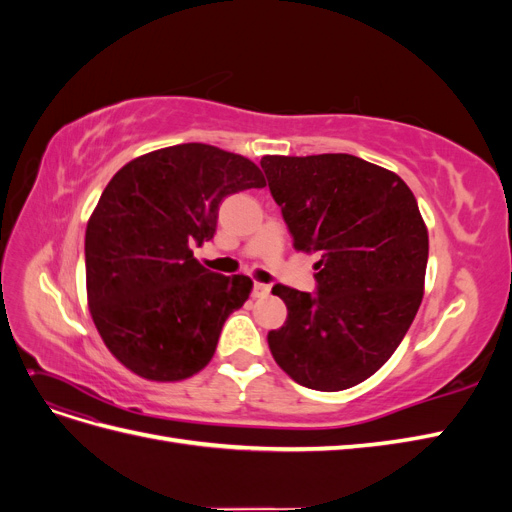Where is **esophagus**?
<instances>
[{
	"label": "esophagus",
	"instance_id": "esophagus-1",
	"mask_svg": "<svg viewBox=\"0 0 512 512\" xmlns=\"http://www.w3.org/2000/svg\"><path fill=\"white\" fill-rule=\"evenodd\" d=\"M269 292H271V286H269V284H262V282H256V284H254V290H252V294H254L256 299L269 297Z\"/></svg>",
	"mask_w": 512,
	"mask_h": 512
}]
</instances>
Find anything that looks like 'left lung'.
<instances>
[{"label": "left lung", "instance_id": "1", "mask_svg": "<svg viewBox=\"0 0 512 512\" xmlns=\"http://www.w3.org/2000/svg\"><path fill=\"white\" fill-rule=\"evenodd\" d=\"M260 166L294 250L320 256L316 294L273 286L288 307L267 335L273 359L307 389H350L391 359L423 301L429 237L416 198L391 170L348 153Z\"/></svg>", "mask_w": 512, "mask_h": 512}]
</instances>
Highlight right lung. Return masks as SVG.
Listing matches in <instances>:
<instances>
[{"mask_svg":"<svg viewBox=\"0 0 512 512\" xmlns=\"http://www.w3.org/2000/svg\"><path fill=\"white\" fill-rule=\"evenodd\" d=\"M265 185L252 160L203 143L145 153L108 181L85 230L87 303L132 374L177 382L213 359L254 284L205 269L192 245L213 239L228 194Z\"/></svg>","mask_w":512,"mask_h":512,"instance_id":"right-lung-1","label":"right lung"}]
</instances>
